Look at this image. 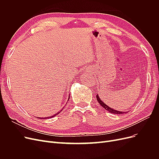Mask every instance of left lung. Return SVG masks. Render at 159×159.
Instances as JSON below:
<instances>
[{"instance_id":"1","label":"left lung","mask_w":159,"mask_h":159,"mask_svg":"<svg viewBox=\"0 0 159 159\" xmlns=\"http://www.w3.org/2000/svg\"><path fill=\"white\" fill-rule=\"evenodd\" d=\"M96 98H97L98 102L100 104L101 106H102L105 109H106L107 111H108L109 113H113V114H123L125 113H127V112H123V111H117V110H115V109H113L112 108L109 107V106H107L106 104L104 103L102 100H101V99L99 98L98 95H96Z\"/></svg>"}]
</instances>
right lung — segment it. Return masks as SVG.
<instances>
[{"instance_id":"add662e5","label":"right lung","mask_w":159,"mask_h":159,"mask_svg":"<svg viewBox=\"0 0 159 159\" xmlns=\"http://www.w3.org/2000/svg\"><path fill=\"white\" fill-rule=\"evenodd\" d=\"M61 111H62V109H61V111H59V112H57V113H56L55 115H52V116H50V117H46V118H42V119H48V118H52V117H55V116H56V115H57V114H59V113H60V112H61ZM39 119H41V118H40V117H39Z\"/></svg>"}]
</instances>
